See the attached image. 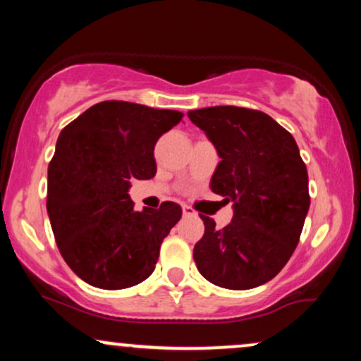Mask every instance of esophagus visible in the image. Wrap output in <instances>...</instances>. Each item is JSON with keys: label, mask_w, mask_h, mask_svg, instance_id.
Wrapping results in <instances>:
<instances>
[{"label": "esophagus", "mask_w": 361, "mask_h": 361, "mask_svg": "<svg viewBox=\"0 0 361 361\" xmlns=\"http://www.w3.org/2000/svg\"><path fill=\"white\" fill-rule=\"evenodd\" d=\"M181 209H183V215H185V217H193V215H195V210L192 209V207L183 205V207H181Z\"/></svg>", "instance_id": "34e87169"}]
</instances>
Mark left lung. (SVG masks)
<instances>
[{
	"label": "left lung",
	"instance_id": "1",
	"mask_svg": "<svg viewBox=\"0 0 361 361\" xmlns=\"http://www.w3.org/2000/svg\"><path fill=\"white\" fill-rule=\"evenodd\" d=\"M188 117L221 157L210 188L234 204L224 229L200 215L205 233L193 247L198 271L217 287H259L287 264L309 212L307 168L295 139L259 110L209 106Z\"/></svg>",
	"mask_w": 361,
	"mask_h": 361
}]
</instances>
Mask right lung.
<instances>
[{"instance_id":"1","label":"right lung","mask_w":361,"mask_h":361,"mask_svg":"<svg viewBox=\"0 0 361 361\" xmlns=\"http://www.w3.org/2000/svg\"><path fill=\"white\" fill-rule=\"evenodd\" d=\"M183 114L102 102L61 130L47 173V214L68 267L93 287H134L154 271L181 207L134 210L130 181L156 175L157 139Z\"/></svg>"}]
</instances>
